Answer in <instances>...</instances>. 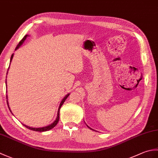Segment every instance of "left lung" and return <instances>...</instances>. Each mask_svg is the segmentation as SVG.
<instances>
[{
    "mask_svg": "<svg viewBox=\"0 0 158 158\" xmlns=\"http://www.w3.org/2000/svg\"><path fill=\"white\" fill-rule=\"evenodd\" d=\"M89 128H90V127H89ZM90 129H92V128H90Z\"/></svg>",
    "mask_w": 158,
    "mask_h": 158,
    "instance_id": "1",
    "label": "left lung"
}]
</instances>
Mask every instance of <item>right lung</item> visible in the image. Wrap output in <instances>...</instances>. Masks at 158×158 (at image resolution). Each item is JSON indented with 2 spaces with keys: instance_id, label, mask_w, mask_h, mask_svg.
Returning <instances> with one entry per match:
<instances>
[{
  "instance_id": "add662e5",
  "label": "right lung",
  "mask_w": 158,
  "mask_h": 158,
  "mask_svg": "<svg viewBox=\"0 0 158 158\" xmlns=\"http://www.w3.org/2000/svg\"><path fill=\"white\" fill-rule=\"evenodd\" d=\"M27 36H28V35H25L24 36H23V39H22L21 40V41H19V43H18V45H17L16 48H15V50L18 49L19 48V47L22 45V43H23V41H25L26 37H27ZM13 54H12V56H11V60H10V62H11V60H12V58H13ZM69 96V94H67V95L64 97V98H63V100H62V102H61V103H60V106H59V108H58V115H57L56 119L54 121V122H53V123H52L51 124V125L48 126L43 127H39V128H37V127H36V128H35V127H29V126H26V125H23H23L24 126L26 127H27V128H28V129H30V130H33V131H36V132H45V131H48V130H49L52 129L53 127H54L57 125V123H58V122L59 119H60V108H61V106H62V105L64 104V102H65L66 99L67 98H68ZM6 99H7V96H6ZM6 102H7V100H6ZM7 105H8V107H9V110H10V108H9V106L8 102H7ZM10 111H11V110H10Z\"/></svg>"
}]
</instances>
